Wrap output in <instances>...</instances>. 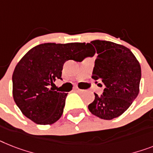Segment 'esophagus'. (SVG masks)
<instances>
[{"label": "esophagus", "mask_w": 153, "mask_h": 153, "mask_svg": "<svg viewBox=\"0 0 153 153\" xmlns=\"http://www.w3.org/2000/svg\"><path fill=\"white\" fill-rule=\"evenodd\" d=\"M74 91H76V92H82V91H84V90H81V89H79V88H75L74 89Z\"/></svg>", "instance_id": "esophagus-1"}]
</instances>
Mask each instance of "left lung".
<instances>
[{
    "label": "left lung",
    "instance_id": "8db88e82",
    "mask_svg": "<svg viewBox=\"0 0 153 153\" xmlns=\"http://www.w3.org/2000/svg\"><path fill=\"white\" fill-rule=\"evenodd\" d=\"M86 47L87 56L98 54L92 78L100 79L105 86L100 96L94 94V102L88 109L101 119L113 120L123 114L137 98L141 65L131 50L123 45L97 40L88 43Z\"/></svg>",
    "mask_w": 153,
    "mask_h": 153
}]
</instances>
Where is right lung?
<instances>
[{
    "label": "right lung",
    "instance_id": "1",
    "mask_svg": "<svg viewBox=\"0 0 153 153\" xmlns=\"http://www.w3.org/2000/svg\"><path fill=\"white\" fill-rule=\"evenodd\" d=\"M85 43H45L34 47L16 65L12 75V94L24 116L37 124H52L60 119L67 93L52 89L62 79L68 60L82 61Z\"/></svg>",
    "mask_w": 153,
    "mask_h": 153
}]
</instances>
